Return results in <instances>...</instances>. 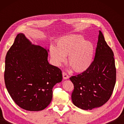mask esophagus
Masks as SVG:
<instances>
[{
	"instance_id": "34e87169",
	"label": "esophagus",
	"mask_w": 124,
	"mask_h": 124,
	"mask_svg": "<svg viewBox=\"0 0 124 124\" xmlns=\"http://www.w3.org/2000/svg\"><path fill=\"white\" fill-rule=\"evenodd\" d=\"M62 77L64 79H67L69 78V76L65 72H62Z\"/></svg>"
}]
</instances>
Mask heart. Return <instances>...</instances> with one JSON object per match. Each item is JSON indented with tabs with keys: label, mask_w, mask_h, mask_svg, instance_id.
<instances>
[{
	"label": "heart",
	"mask_w": 124,
	"mask_h": 124,
	"mask_svg": "<svg viewBox=\"0 0 124 124\" xmlns=\"http://www.w3.org/2000/svg\"><path fill=\"white\" fill-rule=\"evenodd\" d=\"M94 52L92 42L77 34L62 37L57 42L56 47H50V55L54 65L60 67L68 56V62L76 72H84L89 68L92 64Z\"/></svg>",
	"instance_id": "1"
}]
</instances>
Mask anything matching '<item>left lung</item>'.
Here are the masks:
<instances>
[{
	"label": "left lung",
	"mask_w": 124,
	"mask_h": 124,
	"mask_svg": "<svg viewBox=\"0 0 124 124\" xmlns=\"http://www.w3.org/2000/svg\"><path fill=\"white\" fill-rule=\"evenodd\" d=\"M113 52L99 31L95 55L84 72L70 77L74 85L72 101L82 109L91 110L103 106L112 94L116 71Z\"/></svg>",
	"instance_id": "left-lung-1"
}]
</instances>
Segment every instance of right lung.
<instances>
[{"label": "right lung", "mask_w": 124, "mask_h": 124, "mask_svg": "<svg viewBox=\"0 0 124 124\" xmlns=\"http://www.w3.org/2000/svg\"><path fill=\"white\" fill-rule=\"evenodd\" d=\"M48 52L20 33L7 53L6 88L15 103L26 111L46 108L51 101L52 88L62 81V70L48 62Z\"/></svg>", "instance_id": "obj_1"}]
</instances>
